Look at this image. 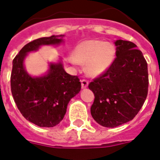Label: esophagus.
I'll use <instances>...</instances> for the list:
<instances>
[{
  "instance_id": "34e87169",
  "label": "esophagus",
  "mask_w": 160,
  "mask_h": 160,
  "mask_svg": "<svg viewBox=\"0 0 160 160\" xmlns=\"http://www.w3.org/2000/svg\"><path fill=\"white\" fill-rule=\"evenodd\" d=\"M81 83H82V88H86L88 86V82L87 81L86 79H82Z\"/></svg>"
}]
</instances>
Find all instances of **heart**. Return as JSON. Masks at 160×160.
I'll return each mask as SVG.
<instances>
[{
    "instance_id": "obj_1",
    "label": "heart",
    "mask_w": 160,
    "mask_h": 160,
    "mask_svg": "<svg viewBox=\"0 0 160 160\" xmlns=\"http://www.w3.org/2000/svg\"><path fill=\"white\" fill-rule=\"evenodd\" d=\"M116 57V48L112 43L102 40H87L75 47L72 52L74 62L86 64V71L92 76H98L107 71Z\"/></svg>"
}]
</instances>
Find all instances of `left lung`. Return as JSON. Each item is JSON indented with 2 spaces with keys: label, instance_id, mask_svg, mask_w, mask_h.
Returning <instances> with one entry per match:
<instances>
[{
  "label": "left lung",
  "instance_id": "obj_1",
  "mask_svg": "<svg viewBox=\"0 0 160 160\" xmlns=\"http://www.w3.org/2000/svg\"><path fill=\"white\" fill-rule=\"evenodd\" d=\"M116 55L111 67L93 79L88 88L95 99L91 114L99 125L116 127L131 121L148 94V67L142 52L131 41L115 42Z\"/></svg>",
  "mask_w": 160,
  "mask_h": 160
}]
</instances>
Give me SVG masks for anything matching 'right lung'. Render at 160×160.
Segmentation results:
<instances>
[{
  "label": "right lung",
  "mask_w": 160,
  "mask_h": 160,
  "mask_svg": "<svg viewBox=\"0 0 160 160\" xmlns=\"http://www.w3.org/2000/svg\"><path fill=\"white\" fill-rule=\"evenodd\" d=\"M63 35L43 37L25 44L12 62L11 93L17 108L27 121L40 127H53L62 121L71 98L81 90L78 76L65 72L62 62L50 63L48 73L33 78L24 67L27 53L41 45H55Z\"/></svg>",
  "instance_id": "right-lung-1"
}]
</instances>
